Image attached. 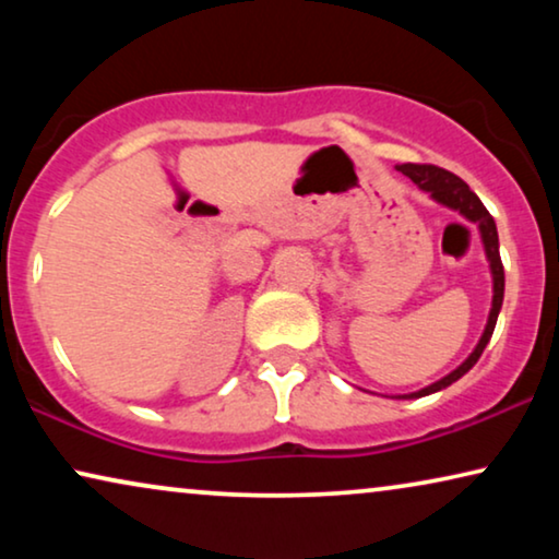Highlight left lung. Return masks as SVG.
Instances as JSON below:
<instances>
[{
    "label": "left lung",
    "instance_id": "8db88e82",
    "mask_svg": "<svg viewBox=\"0 0 559 559\" xmlns=\"http://www.w3.org/2000/svg\"><path fill=\"white\" fill-rule=\"evenodd\" d=\"M396 170L407 175V178L415 182L419 190L430 193V198H435V201L448 205V209L457 211L463 218H468L471 224L478 226L480 241H484L486 259H488V266H491V277H493L491 312H488L486 331H484V335H480L478 346L473 348V354L465 358V361L457 366L455 371H450L448 377H442L440 381H435V384H430V386L419 389V392L400 396V400H419V396L435 394V392H440V389L453 384V381L461 379L463 373H468L473 366H476L480 354H484L486 343L491 341V335H493L496 320H499V310H501V302H503V264H501V257H499V231H496L493 216L486 211V205L480 203V198L473 193V190L465 186V182L457 178V175L442 170V167H435V165H412V163L400 165Z\"/></svg>",
    "mask_w": 559,
    "mask_h": 559
}]
</instances>
